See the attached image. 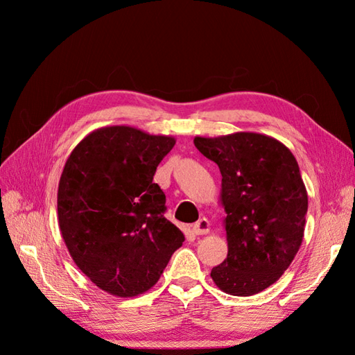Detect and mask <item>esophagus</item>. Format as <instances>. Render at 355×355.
Listing matches in <instances>:
<instances>
[{"instance_id":"34e87169","label":"esophagus","mask_w":355,"mask_h":355,"mask_svg":"<svg viewBox=\"0 0 355 355\" xmlns=\"http://www.w3.org/2000/svg\"><path fill=\"white\" fill-rule=\"evenodd\" d=\"M209 232H210V224L206 218H201V220H198L192 225L193 235H207Z\"/></svg>"}]
</instances>
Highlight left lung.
Wrapping results in <instances>:
<instances>
[{
	"mask_svg": "<svg viewBox=\"0 0 355 355\" xmlns=\"http://www.w3.org/2000/svg\"><path fill=\"white\" fill-rule=\"evenodd\" d=\"M221 172L227 258L210 271L232 296L273 285L302 244L308 193L299 164L284 143L258 132L193 139Z\"/></svg>",
	"mask_w": 355,
	"mask_h": 355,
	"instance_id": "left-lung-1",
	"label": "left lung"
}]
</instances>
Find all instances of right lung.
<instances>
[{
	"instance_id": "right-lung-1",
	"label": "right lung",
	"mask_w": 355,
	"mask_h": 355,
	"mask_svg": "<svg viewBox=\"0 0 355 355\" xmlns=\"http://www.w3.org/2000/svg\"><path fill=\"white\" fill-rule=\"evenodd\" d=\"M171 135L103 126L67 158L58 187V220L74 263L117 297H134L160 279L184 235L164 218L166 197L154 183Z\"/></svg>"
}]
</instances>
